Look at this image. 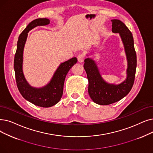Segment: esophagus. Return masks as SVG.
<instances>
[{
  "instance_id": "obj_1",
  "label": "esophagus",
  "mask_w": 153,
  "mask_h": 153,
  "mask_svg": "<svg viewBox=\"0 0 153 153\" xmlns=\"http://www.w3.org/2000/svg\"><path fill=\"white\" fill-rule=\"evenodd\" d=\"M77 60L79 62H82L84 60V56L83 54H79L77 56Z\"/></svg>"
}]
</instances>
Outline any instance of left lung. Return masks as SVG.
I'll list each match as a JSON object with an SVG mask.
<instances>
[{
  "mask_svg": "<svg viewBox=\"0 0 153 153\" xmlns=\"http://www.w3.org/2000/svg\"><path fill=\"white\" fill-rule=\"evenodd\" d=\"M111 21L112 32L119 33L124 45L128 62L127 76L119 84L108 83L102 77L96 62L89 57L85 59L84 68L89 81V94L92 100L99 105H109L121 100L131 90L135 78L137 59L132 33L119 20Z\"/></svg>",
  "mask_w": 153,
  "mask_h": 153,
  "instance_id": "left-lung-1",
  "label": "left lung"
}]
</instances>
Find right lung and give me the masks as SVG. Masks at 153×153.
<instances>
[{"label": "right lung", "mask_w": 153, "mask_h": 153, "mask_svg": "<svg viewBox=\"0 0 153 153\" xmlns=\"http://www.w3.org/2000/svg\"><path fill=\"white\" fill-rule=\"evenodd\" d=\"M49 24V19L39 18L34 20L28 24L19 37L14 63L16 82L20 93L27 101L42 108L51 107L60 101L63 94L65 76L70 69L77 62L76 57H72L61 63L55 71L49 82L42 88L32 87L26 81L23 73L22 65L24 48L28 32L37 26H43Z\"/></svg>", "instance_id": "add662e5"}]
</instances>
